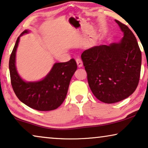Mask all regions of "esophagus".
<instances>
[{
    "mask_svg": "<svg viewBox=\"0 0 148 148\" xmlns=\"http://www.w3.org/2000/svg\"><path fill=\"white\" fill-rule=\"evenodd\" d=\"M76 62H77V66L79 67H82L83 61H82V60L79 58V57H77V58L76 59Z\"/></svg>",
    "mask_w": 148,
    "mask_h": 148,
    "instance_id": "34e87169",
    "label": "esophagus"
}]
</instances>
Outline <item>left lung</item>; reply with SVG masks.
Returning <instances> with one entry per match:
<instances>
[{"label": "left lung", "instance_id": "obj_1", "mask_svg": "<svg viewBox=\"0 0 148 148\" xmlns=\"http://www.w3.org/2000/svg\"><path fill=\"white\" fill-rule=\"evenodd\" d=\"M124 34L119 43L102 45L81 54L92 93L106 103H114L131 95L140 77L142 53L127 26L115 20Z\"/></svg>", "mask_w": 148, "mask_h": 148}]
</instances>
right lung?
Segmentation results:
<instances>
[{
	"label": "right lung",
	"mask_w": 148,
	"mask_h": 148,
	"mask_svg": "<svg viewBox=\"0 0 148 148\" xmlns=\"http://www.w3.org/2000/svg\"><path fill=\"white\" fill-rule=\"evenodd\" d=\"M29 31L25 30L17 38L9 59L10 82L18 99L38 111H51L58 108L67 95L71 79L77 65L74 59L65 63H57L42 80L25 82L18 75L15 66L16 51L19 38Z\"/></svg>",
	"instance_id": "right-lung-1"
}]
</instances>
